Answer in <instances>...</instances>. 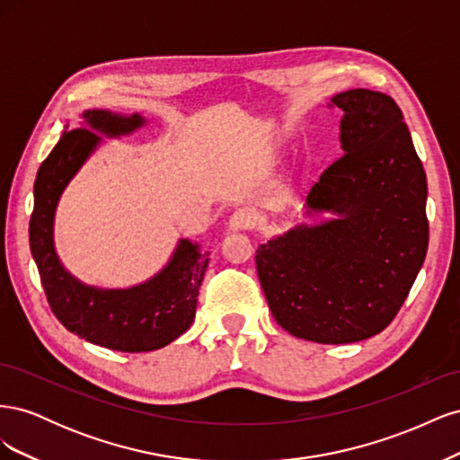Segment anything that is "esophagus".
Instances as JSON below:
<instances>
[{"label":"esophagus","mask_w":460,"mask_h":460,"mask_svg":"<svg viewBox=\"0 0 460 460\" xmlns=\"http://www.w3.org/2000/svg\"><path fill=\"white\" fill-rule=\"evenodd\" d=\"M255 226V213L249 211V208H238L230 220H228V228L232 232H240V230H249Z\"/></svg>","instance_id":"1"}]
</instances>
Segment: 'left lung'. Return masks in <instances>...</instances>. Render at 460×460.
Listing matches in <instances>:
<instances>
[{"mask_svg": "<svg viewBox=\"0 0 460 460\" xmlns=\"http://www.w3.org/2000/svg\"><path fill=\"white\" fill-rule=\"evenodd\" d=\"M343 155L320 174L305 215L328 213L259 245V282L276 323L316 343L368 340L405 303L428 252L422 161L392 97L347 90Z\"/></svg>", "mask_w": 460, "mask_h": 460, "instance_id": "left-lung-1", "label": "left lung"}]
</instances>
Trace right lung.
<instances>
[{
  "mask_svg": "<svg viewBox=\"0 0 460 460\" xmlns=\"http://www.w3.org/2000/svg\"><path fill=\"white\" fill-rule=\"evenodd\" d=\"M142 115H119L88 109L80 128L65 127L58 146L41 163L34 182L31 252L41 286L59 323L90 343L113 351L142 353L169 345L191 326L208 264V252L188 238L178 240L169 262L149 280L130 288L107 289L80 282L55 252V211L68 182L76 176L103 137H120L142 128Z\"/></svg>",
  "mask_w": 460,
  "mask_h": 460,
  "instance_id": "obj_1",
  "label": "right lung"
}]
</instances>
